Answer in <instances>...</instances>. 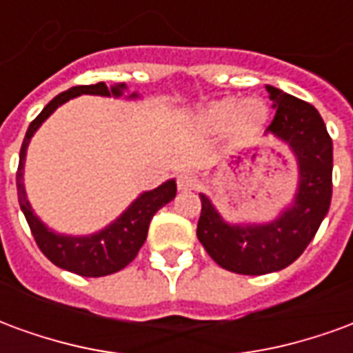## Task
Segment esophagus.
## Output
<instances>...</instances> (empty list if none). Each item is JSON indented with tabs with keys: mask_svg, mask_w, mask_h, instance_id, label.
Listing matches in <instances>:
<instances>
[{
	"mask_svg": "<svg viewBox=\"0 0 353 353\" xmlns=\"http://www.w3.org/2000/svg\"><path fill=\"white\" fill-rule=\"evenodd\" d=\"M199 187V177L192 172H183L177 176V189L179 191H194Z\"/></svg>",
	"mask_w": 353,
	"mask_h": 353,
	"instance_id": "1",
	"label": "esophagus"
}]
</instances>
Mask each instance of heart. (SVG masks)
<instances>
[{
  "mask_svg": "<svg viewBox=\"0 0 353 353\" xmlns=\"http://www.w3.org/2000/svg\"><path fill=\"white\" fill-rule=\"evenodd\" d=\"M266 121L265 103L257 98H221L200 111L199 123L208 132H219L230 126L236 138H248L259 130Z\"/></svg>",
  "mask_w": 353,
  "mask_h": 353,
  "instance_id": "obj_1",
  "label": "heart"
}]
</instances>
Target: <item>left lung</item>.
Here are the masks:
<instances>
[{"label":"left lung","instance_id":"8db88e82","mask_svg":"<svg viewBox=\"0 0 353 353\" xmlns=\"http://www.w3.org/2000/svg\"><path fill=\"white\" fill-rule=\"evenodd\" d=\"M266 92L276 115L265 136L283 141L299 166L293 200L270 221L229 223L200 192V244L225 270L245 276L278 272L299 259L325 219L333 192V141L318 109L270 85Z\"/></svg>","mask_w":353,"mask_h":353}]
</instances>
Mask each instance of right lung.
Here are the masks:
<instances>
[{"label":"right lung","mask_w":353,"mask_h":353,"mask_svg":"<svg viewBox=\"0 0 353 353\" xmlns=\"http://www.w3.org/2000/svg\"><path fill=\"white\" fill-rule=\"evenodd\" d=\"M126 92V85L119 83L113 87H108L105 83L98 85H83V87H72L65 92L58 94L57 98L43 108L39 115L35 117L34 123L28 126L26 138L20 147V162L17 172V191H19L20 210L26 217L28 225L32 229L35 242L39 245L43 255L64 270H70L87 278H100L108 274L119 272L121 268L128 265L138 255L139 248L143 245L149 230V223L153 215L166 206L170 200H174L177 192L176 179H168L159 185L153 191H145L124 210L123 214L111 221L108 227H103L98 232L85 234V236H72V234H60L57 230L49 229L45 223L35 215L34 208L30 206V200L24 189V162H26V151L30 141L34 138L37 128L57 111L62 103L72 98H77L81 94H92V96H105V98H121ZM128 100H138L139 94L132 92L124 96Z\"/></svg>","instance_id":"obj_1"}]
</instances>
